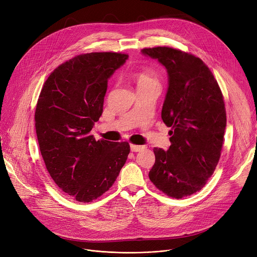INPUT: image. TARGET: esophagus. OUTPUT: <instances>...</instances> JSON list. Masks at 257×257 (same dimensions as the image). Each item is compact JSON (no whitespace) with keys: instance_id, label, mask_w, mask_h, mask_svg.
Returning a JSON list of instances; mask_svg holds the SVG:
<instances>
[{"instance_id":"34e87169","label":"esophagus","mask_w":257,"mask_h":257,"mask_svg":"<svg viewBox=\"0 0 257 257\" xmlns=\"http://www.w3.org/2000/svg\"><path fill=\"white\" fill-rule=\"evenodd\" d=\"M130 149H131V152L133 153H138V152H141L144 148L141 145H135V144H131L130 145Z\"/></svg>"}]
</instances>
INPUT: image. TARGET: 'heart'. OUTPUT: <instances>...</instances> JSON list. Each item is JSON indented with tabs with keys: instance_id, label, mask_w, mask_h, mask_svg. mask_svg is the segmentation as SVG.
I'll return each instance as SVG.
<instances>
[{
	"instance_id": "b5f03b06",
	"label": "heart",
	"mask_w": 257,
	"mask_h": 257,
	"mask_svg": "<svg viewBox=\"0 0 257 257\" xmlns=\"http://www.w3.org/2000/svg\"><path fill=\"white\" fill-rule=\"evenodd\" d=\"M134 77H135L137 89L152 86V85H160L159 78L152 69H142L136 73Z\"/></svg>"
}]
</instances>
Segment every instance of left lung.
I'll return each mask as SVG.
<instances>
[{"instance_id": "left-lung-1", "label": "left lung", "mask_w": 257, "mask_h": 257, "mask_svg": "<svg viewBox=\"0 0 257 257\" xmlns=\"http://www.w3.org/2000/svg\"><path fill=\"white\" fill-rule=\"evenodd\" d=\"M141 53L167 70L162 119L172 127L168 151L154 149L156 163L149 176L167 195L183 198L205 185L221 157L227 125L223 94L199 58L168 47Z\"/></svg>"}]
</instances>
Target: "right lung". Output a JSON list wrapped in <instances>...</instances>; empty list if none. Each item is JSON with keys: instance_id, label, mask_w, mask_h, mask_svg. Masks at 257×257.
<instances>
[{"instance_id": "right-lung-1", "label": "right lung", "mask_w": 257, "mask_h": 257, "mask_svg": "<svg viewBox=\"0 0 257 257\" xmlns=\"http://www.w3.org/2000/svg\"><path fill=\"white\" fill-rule=\"evenodd\" d=\"M128 60L118 53L79 55L47 79L35 109V129L48 172L58 187L90 202L113 186L125 165L128 142L89 134L102 114L107 81Z\"/></svg>"}]
</instances>
